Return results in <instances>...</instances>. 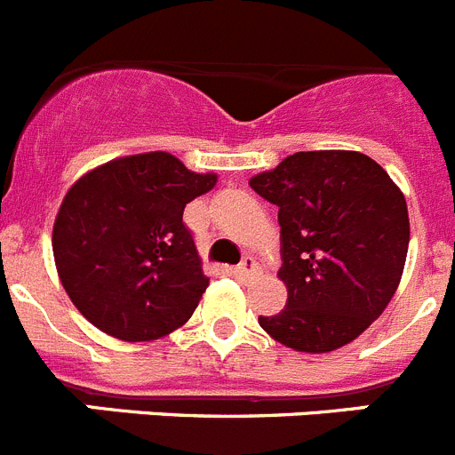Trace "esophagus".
<instances>
[{"mask_svg": "<svg viewBox=\"0 0 455 455\" xmlns=\"http://www.w3.org/2000/svg\"><path fill=\"white\" fill-rule=\"evenodd\" d=\"M235 275L243 277V280H248V277H255L257 275L255 259H252V257H246V259H243L239 267H235Z\"/></svg>", "mask_w": 455, "mask_h": 455, "instance_id": "1", "label": "esophagus"}]
</instances>
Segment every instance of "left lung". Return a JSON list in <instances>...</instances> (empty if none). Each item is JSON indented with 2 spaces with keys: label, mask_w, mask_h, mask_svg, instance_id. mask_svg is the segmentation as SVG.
Returning <instances> with one entry per match:
<instances>
[{
  "label": "left lung",
  "mask_w": 455,
  "mask_h": 455,
  "mask_svg": "<svg viewBox=\"0 0 455 455\" xmlns=\"http://www.w3.org/2000/svg\"><path fill=\"white\" fill-rule=\"evenodd\" d=\"M277 204V277L287 307L259 325L300 353H331L383 315L403 275L410 220L403 193L371 156L296 152L251 180Z\"/></svg>",
  "instance_id": "obj_1"
}]
</instances>
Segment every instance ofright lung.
Wrapping results in <instances>:
<instances>
[{"instance_id": "1", "label": "right lung", "mask_w": 455, "mask_h": 455, "mask_svg": "<svg viewBox=\"0 0 455 455\" xmlns=\"http://www.w3.org/2000/svg\"><path fill=\"white\" fill-rule=\"evenodd\" d=\"M216 180L188 171L171 152H146L102 164L72 184L52 251L63 289L95 328L150 341L191 319L209 277L182 214Z\"/></svg>"}]
</instances>
